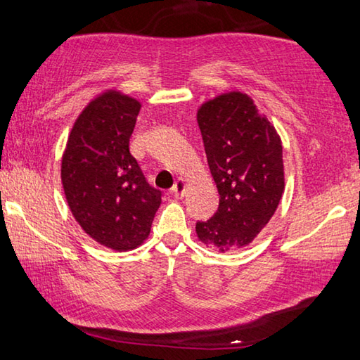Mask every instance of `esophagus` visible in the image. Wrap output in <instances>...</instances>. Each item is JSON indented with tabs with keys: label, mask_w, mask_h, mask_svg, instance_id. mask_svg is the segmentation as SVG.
<instances>
[{
	"label": "esophagus",
	"mask_w": 360,
	"mask_h": 360,
	"mask_svg": "<svg viewBox=\"0 0 360 360\" xmlns=\"http://www.w3.org/2000/svg\"><path fill=\"white\" fill-rule=\"evenodd\" d=\"M185 191H186V181L184 179H179L172 188V194L175 198H181L185 194Z\"/></svg>",
	"instance_id": "1"
}]
</instances>
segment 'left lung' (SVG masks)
Wrapping results in <instances>:
<instances>
[{
	"instance_id": "obj_1",
	"label": "left lung",
	"mask_w": 360,
	"mask_h": 360,
	"mask_svg": "<svg viewBox=\"0 0 360 360\" xmlns=\"http://www.w3.org/2000/svg\"><path fill=\"white\" fill-rule=\"evenodd\" d=\"M198 124L220 204L212 219L196 223V234L205 247L231 252L249 245L281 202L285 186L281 137L239 91L202 103Z\"/></svg>"
}]
</instances>
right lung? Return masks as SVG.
Here are the masks:
<instances>
[{
	"label": "right lung",
	"instance_id": "add662e5",
	"mask_svg": "<svg viewBox=\"0 0 360 360\" xmlns=\"http://www.w3.org/2000/svg\"><path fill=\"white\" fill-rule=\"evenodd\" d=\"M141 103L120 91L97 96L76 117L62 156V185L75 220L100 245L126 252L150 236L161 191L129 151Z\"/></svg>",
	"mask_w": 360,
	"mask_h": 360
}]
</instances>
